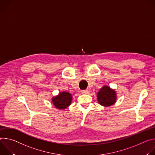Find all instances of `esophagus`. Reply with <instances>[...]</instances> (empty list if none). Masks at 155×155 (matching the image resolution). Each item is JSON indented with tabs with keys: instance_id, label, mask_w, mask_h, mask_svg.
<instances>
[{
	"instance_id": "1",
	"label": "esophagus",
	"mask_w": 155,
	"mask_h": 155,
	"mask_svg": "<svg viewBox=\"0 0 155 155\" xmlns=\"http://www.w3.org/2000/svg\"><path fill=\"white\" fill-rule=\"evenodd\" d=\"M88 93H89V91L88 90L82 91V94H87Z\"/></svg>"
}]
</instances>
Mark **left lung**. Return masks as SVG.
Here are the masks:
<instances>
[{
	"instance_id": "1",
	"label": "left lung",
	"mask_w": 155,
	"mask_h": 155,
	"mask_svg": "<svg viewBox=\"0 0 155 155\" xmlns=\"http://www.w3.org/2000/svg\"><path fill=\"white\" fill-rule=\"evenodd\" d=\"M98 104L105 107L114 105L117 100V95L114 89L110 88L107 85L103 86L97 94Z\"/></svg>"
}]
</instances>
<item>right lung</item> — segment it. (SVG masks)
<instances>
[{
    "instance_id": "1",
    "label": "right lung",
    "mask_w": 155,
    "mask_h": 155,
    "mask_svg": "<svg viewBox=\"0 0 155 155\" xmlns=\"http://www.w3.org/2000/svg\"><path fill=\"white\" fill-rule=\"evenodd\" d=\"M73 97L68 92H61L57 95L51 98L54 107L58 110H64L71 104Z\"/></svg>"
}]
</instances>
